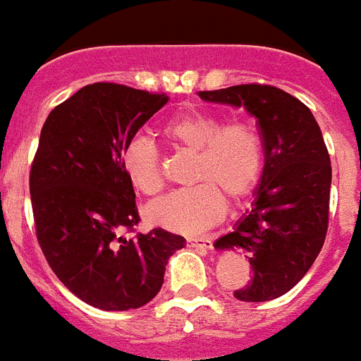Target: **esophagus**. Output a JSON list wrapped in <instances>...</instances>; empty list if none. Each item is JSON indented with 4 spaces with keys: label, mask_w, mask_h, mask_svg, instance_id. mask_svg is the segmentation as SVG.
<instances>
[{
    "label": "esophagus",
    "mask_w": 361,
    "mask_h": 361,
    "mask_svg": "<svg viewBox=\"0 0 361 361\" xmlns=\"http://www.w3.org/2000/svg\"><path fill=\"white\" fill-rule=\"evenodd\" d=\"M187 245L196 247V249L211 250L212 249V241H211V238H189V240H187Z\"/></svg>",
    "instance_id": "1"
}]
</instances>
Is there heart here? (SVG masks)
Returning <instances> with one entry per match:
<instances>
[{
  "instance_id": "1",
  "label": "heart",
  "mask_w": 361,
  "mask_h": 361,
  "mask_svg": "<svg viewBox=\"0 0 361 361\" xmlns=\"http://www.w3.org/2000/svg\"><path fill=\"white\" fill-rule=\"evenodd\" d=\"M163 134L181 150L194 154L189 189L169 194L147 209L150 224L180 234H200L225 216L221 196L247 198L262 174V143L247 123L224 125L203 111L178 114L165 123ZM121 167L137 190L154 196L163 189L159 150L147 137L136 136L121 150Z\"/></svg>"
}]
</instances>
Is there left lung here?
Here are the masks:
<instances>
[{"label":"left lung","instance_id":"left-lung-1","mask_svg":"<svg viewBox=\"0 0 361 361\" xmlns=\"http://www.w3.org/2000/svg\"><path fill=\"white\" fill-rule=\"evenodd\" d=\"M198 94L203 102L243 106L258 121L265 163L252 209L214 249L249 255L252 278L234 293L240 302H269L289 293L324 247L332 180L324 136L309 106L276 87L252 83Z\"/></svg>","mask_w":361,"mask_h":361}]
</instances>
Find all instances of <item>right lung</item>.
<instances>
[{
	"mask_svg": "<svg viewBox=\"0 0 361 361\" xmlns=\"http://www.w3.org/2000/svg\"><path fill=\"white\" fill-rule=\"evenodd\" d=\"M165 94L94 83L50 112L30 171L36 234L61 283L102 311L149 303L185 238L152 228L127 240L140 221L121 150L161 109Z\"/></svg>",
	"mask_w": 361,
	"mask_h": 361,
	"instance_id": "obj_1",
	"label": "right lung"
}]
</instances>
